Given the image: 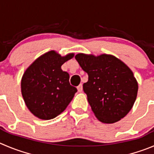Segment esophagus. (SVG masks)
I'll return each mask as SVG.
<instances>
[{
    "mask_svg": "<svg viewBox=\"0 0 154 154\" xmlns=\"http://www.w3.org/2000/svg\"><path fill=\"white\" fill-rule=\"evenodd\" d=\"M77 89H78V91L79 92H82V90H83L82 84H80L79 85L78 87H77Z\"/></svg>",
    "mask_w": 154,
    "mask_h": 154,
    "instance_id": "obj_1",
    "label": "esophagus"
}]
</instances>
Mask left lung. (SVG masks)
I'll return each instance as SVG.
<instances>
[{
	"mask_svg": "<svg viewBox=\"0 0 154 154\" xmlns=\"http://www.w3.org/2000/svg\"><path fill=\"white\" fill-rule=\"evenodd\" d=\"M75 58L88 75L83 90L98 120L114 123L125 117L132 108L138 90L132 71L108 54L95 57L79 54Z\"/></svg>",
	"mask_w": 154,
	"mask_h": 154,
	"instance_id": "8db88e82",
	"label": "left lung"
}]
</instances>
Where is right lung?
Returning <instances> with one entry per match:
<instances>
[{
  "mask_svg": "<svg viewBox=\"0 0 154 154\" xmlns=\"http://www.w3.org/2000/svg\"><path fill=\"white\" fill-rule=\"evenodd\" d=\"M74 57H61L54 51L43 54L24 72L21 91L28 109L41 119L55 118L63 112L77 92L69 83V75L61 66Z\"/></svg>",
  "mask_w": 154,
  "mask_h": 154,
  "instance_id": "obj_1",
  "label": "right lung"
}]
</instances>
